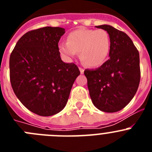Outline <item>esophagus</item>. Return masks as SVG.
Here are the masks:
<instances>
[{"instance_id":"esophagus-1","label":"esophagus","mask_w":152,"mask_h":152,"mask_svg":"<svg viewBox=\"0 0 152 152\" xmlns=\"http://www.w3.org/2000/svg\"><path fill=\"white\" fill-rule=\"evenodd\" d=\"M79 70H80V74H81V75H83V74H84V70L83 69V68H79Z\"/></svg>"}]
</instances>
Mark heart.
<instances>
[{
  "label": "heart",
  "mask_w": 152,
  "mask_h": 152,
  "mask_svg": "<svg viewBox=\"0 0 152 152\" xmlns=\"http://www.w3.org/2000/svg\"><path fill=\"white\" fill-rule=\"evenodd\" d=\"M60 54L68 61L80 52V60L88 66L98 67L105 62L110 54V37L103 29L80 28L68 34L67 42L58 44Z\"/></svg>",
  "instance_id": "1"
}]
</instances>
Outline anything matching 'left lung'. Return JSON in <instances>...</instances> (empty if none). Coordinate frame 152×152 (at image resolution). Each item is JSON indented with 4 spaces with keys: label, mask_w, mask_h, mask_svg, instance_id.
<instances>
[{
    "label": "left lung",
    "mask_w": 152,
    "mask_h": 152,
    "mask_svg": "<svg viewBox=\"0 0 152 152\" xmlns=\"http://www.w3.org/2000/svg\"><path fill=\"white\" fill-rule=\"evenodd\" d=\"M110 37L109 58L100 68L86 69L93 104L100 110H121L134 97L140 81L139 53L127 34L110 25L96 26Z\"/></svg>",
    "instance_id": "1"
}]
</instances>
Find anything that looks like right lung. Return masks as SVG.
I'll return each instance as SVG.
<instances>
[{"instance_id": "1", "label": "right lung", "mask_w": 152, "mask_h": 152, "mask_svg": "<svg viewBox=\"0 0 152 152\" xmlns=\"http://www.w3.org/2000/svg\"><path fill=\"white\" fill-rule=\"evenodd\" d=\"M64 33V28L51 26L29 31L18 40L10 55L13 92L39 116L61 112L80 75L76 64L64 62L60 57L58 43Z\"/></svg>"}]
</instances>
